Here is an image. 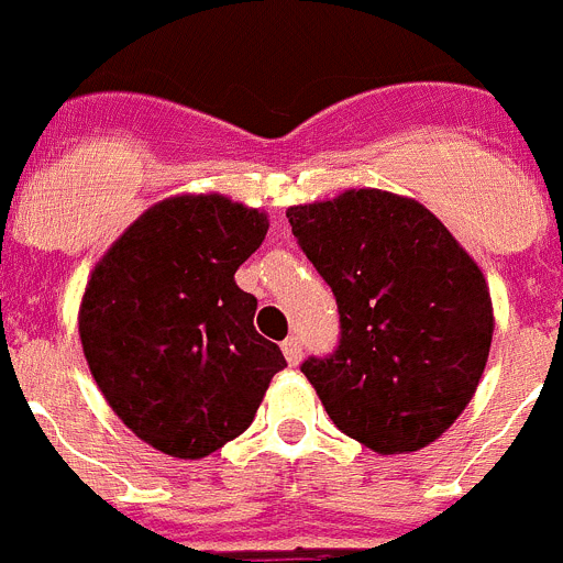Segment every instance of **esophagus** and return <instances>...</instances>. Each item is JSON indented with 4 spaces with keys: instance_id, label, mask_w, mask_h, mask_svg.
I'll return each instance as SVG.
<instances>
[{
    "instance_id": "obj_1",
    "label": "esophagus",
    "mask_w": 563,
    "mask_h": 563,
    "mask_svg": "<svg viewBox=\"0 0 563 563\" xmlns=\"http://www.w3.org/2000/svg\"><path fill=\"white\" fill-rule=\"evenodd\" d=\"M283 354H286L288 365L300 363V356H302L300 336H288V340H283Z\"/></svg>"
}]
</instances>
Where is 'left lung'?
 Returning <instances> with one entry per match:
<instances>
[{"instance_id": "1", "label": "left lung", "mask_w": 563, "mask_h": 563, "mask_svg": "<svg viewBox=\"0 0 563 563\" xmlns=\"http://www.w3.org/2000/svg\"><path fill=\"white\" fill-rule=\"evenodd\" d=\"M340 311V342L300 371L371 451H419L476 394L493 340L485 275L437 214L383 189L286 212Z\"/></svg>"}]
</instances>
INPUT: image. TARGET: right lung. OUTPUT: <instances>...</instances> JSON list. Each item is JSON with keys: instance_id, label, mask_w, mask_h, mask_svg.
I'll list each match as a JSON object with an SVG mask.
<instances>
[{"instance_id": "1", "label": "right lung", "mask_w": 563, "mask_h": 563, "mask_svg": "<svg viewBox=\"0 0 563 563\" xmlns=\"http://www.w3.org/2000/svg\"><path fill=\"white\" fill-rule=\"evenodd\" d=\"M266 229L257 209L180 195L146 209L92 268L78 311L87 365L155 451L200 459L241 437L286 368L234 283Z\"/></svg>"}]
</instances>
